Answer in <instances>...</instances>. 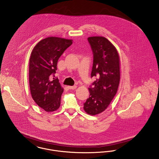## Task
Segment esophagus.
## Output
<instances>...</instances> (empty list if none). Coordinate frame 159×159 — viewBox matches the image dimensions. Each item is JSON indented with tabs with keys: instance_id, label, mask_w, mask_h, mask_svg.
<instances>
[{
	"instance_id": "1",
	"label": "esophagus",
	"mask_w": 159,
	"mask_h": 159,
	"mask_svg": "<svg viewBox=\"0 0 159 159\" xmlns=\"http://www.w3.org/2000/svg\"><path fill=\"white\" fill-rule=\"evenodd\" d=\"M68 88L70 89H75L76 88H77V86L76 85H74V86H68Z\"/></svg>"
}]
</instances>
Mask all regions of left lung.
<instances>
[{"label": "left lung", "instance_id": "obj_1", "mask_svg": "<svg viewBox=\"0 0 159 159\" xmlns=\"http://www.w3.org/2000/svg\"><path fill=\"white\" fill-rule=\"evenodd\" d=\"M93 52L91 77L98 79L89 88V97L84 104V111L95 115L104 111L116 95L120 80V59L117 50L103 37L88 38Z\"/></svg>", "mask_w": 159, "mask_h": 159}]
</instances>
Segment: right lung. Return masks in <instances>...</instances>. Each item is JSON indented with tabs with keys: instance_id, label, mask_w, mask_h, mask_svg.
Here are the masks:
<instances>
[{
	"instance_id": "obj_1",
	"label": "right lung",
	"mask_w": 159,
	"mask_h": 159,
	"mask_svg": "<svg viewBox=\"0 0 159 159\" xmlns=\"http://www.w3.org/2000/svg\"><path fill=\"white\" fill-rule=\"evenodd\" d=\"M72 43V39L50 37L38 42L32 51L29 70L30 93L46 112L55 111L60 106L64 89L53 77L59 58Z\"/></svg>"
}]
</instances>
